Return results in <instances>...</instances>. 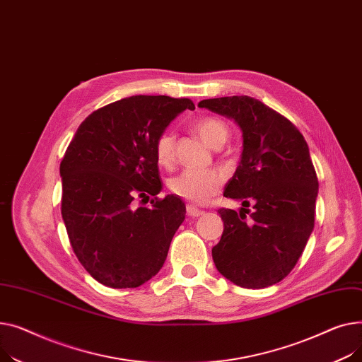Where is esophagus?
I'll list each match as a JSON object with an SVG mask.
<instances>
[{
	"label": "esophagus",
	"mask_w": 362,
	"mask_h": 362,
	"mask_svg": "<svg viewBox=\"0 0 362 362\" xmlns=\"http://www.w3.org/2000/svg\"><path fill=\"white\" fill-rule=\"evenodd\" d=\"M187 215L191 216V218H199L200 215H203V211L199 210V209H197L196 206H193V204H188V206H187Z\"/></svg>",
	"instance_id": "esophagus-1"
}]
</instances>
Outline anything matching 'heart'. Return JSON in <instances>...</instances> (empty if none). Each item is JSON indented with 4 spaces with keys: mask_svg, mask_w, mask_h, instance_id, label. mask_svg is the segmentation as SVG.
I'll return each mask as SVG.
<instances>
[{
    "mask_svg": "<svg viewBox=\"0 0 362 362\" xmlns=\"http://www.w3.org/2000/svg\"><path fill=\"white\" fill-rule=\"evenodd\" d=\"M194 133L209 146L221 147L229 134L228 125L215 117L200 118L193 124ZM174 146L175 137L173 133L163 132L155 141V156L160 166H171L174 162ZM223 184V175L218 171H196V169H185L174 178L169 180V189L187 202L204 204L211 197L219 193Z\"/></svg>",
    "mask_w": 362,
    "mask_h": 362,
    "instance_id": "obj_1",
    "label": "heart"
}]
</instances>
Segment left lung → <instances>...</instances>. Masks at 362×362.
Instances as JSON below:
<instances>
[{"mask_svg":"<svg viewBox=\"0 0 362 362\" xmlns=\"http://www.w3.org/2000/svg\"><path fill=\"white\" fill-rule=\"evenodd\" d=\"M235 121L243 132V153L223 196L243 202L240 214L219 209L221 241L211 248L219 273L248 289L267 288L291 273L314 228L318 181L308 144L284 115L250 96L199 102ZM251 202L247 223L242 214Z\"/></svg>","mask_w":362,"mask_h":362,"instance_id":"obj_1","label":"left lung"}]
</instances>
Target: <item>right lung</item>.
I'll return each instance as SVG.
<instances>
[{"mask_svg": "<svg viewBox=\"0 0 362 362\" xmlns=\"http://www.w3.org/2000/svg\"><path fill=\"white\" fill-rule=\"evenodd\" d=\"M194 108L187 98L130 96L92 112L70 141L59 165L61 215L78 262L99 284L137 288L162 269L185 204L156 197L155 141ZM151 195V206H135Z\"/></svg>", "mask_w": 362, "mask_h": 362, "instance_id": "add662e5", "label": "right lung"}]
</instances>
